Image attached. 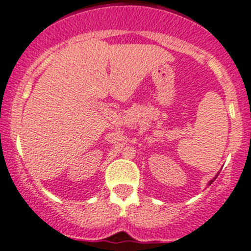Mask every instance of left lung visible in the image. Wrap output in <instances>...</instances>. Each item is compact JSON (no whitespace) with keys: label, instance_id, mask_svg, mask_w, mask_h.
<instances>
[{"label":"left lung","instance_id":"obj_1","mask_svg":"<svg viewBox=\"0 0 251 251\" xmlns=\"http://www.w3.org/2000/svg\"><path fill=\"white\" fill-rule=\"evenodd\" d=\"M217 176H218V175H217ZM217 176H216V177H214V178H212V180H211V181H209V185H211V183H212V182H213V181H214V180H216V178H217Z\"/></svg>","mask_w":251,"mask_h":251}]
</instances>
